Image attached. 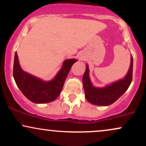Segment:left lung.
Listing matches in <instances>:
<instances>
[{
	"instance_id": "left-lung-1",
	"label": "left lung",
	"mask_w": 146,
	"mask_h": 146,
	"mask_svg": "<svg viewBox=\"0 0 146 146\" xmlns=\"http://www.w3.org/2000/svg\"><path fill=\"white\" fill-rule=\"evenodd\" d=\"M133 58L131 56V62L128 74L123 80L115 82L105 88H98L93 86L88 75V68L86 65V71L83 75L84 89L86 100L90 103L98 106H108L118 100L126 91L132 80Z\"/></svg>"
}]
</instances>
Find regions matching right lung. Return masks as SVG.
I'll return each instance as SVG.
<instances>
[{"label":"right lung","mask_w":146,"mask_h":146,"mask_svg":"<svg viewBox=\"0 0 146 146\" xmlns=\"http://www.w3.org/2000/svg\"><path fill=\"white\" fill-rule=\"evenodd\" d=\"M76 61L75 59L65 60L56 78L46 82L23 71L15 53L13 75L18 88L28 100L37 104L48 103L54 101L61 93L66 76Z\"/></svg>","instance_id":"right-lung-1"}]
</instances>
